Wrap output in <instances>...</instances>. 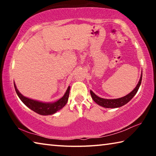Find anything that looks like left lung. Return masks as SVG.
Here are the masks:
<instances>
[{"mask_svg": "<svg viewBox=\"0 0 156 156\" xmlns=\"http://www.w3.org/2000/svg\"><path fill=\"white\" fill-rule=\"evenodd\" d=\"M142 74H141L140 78V80L135 89L125 96L117 99H105L96 96L93 91H90L92 99L94 100L95 102H96L98 105H100V106L105 108H118L122 107L130 101V100L133 98V96L136 94L137 92H138V89L140 87V86L142 82Z\"/></svg>", "mask_w": 156, "mask_h": 156, "instance_id": "1", "label": "left lung"}]
</instances>
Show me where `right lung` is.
<instances>
[{"label":"right lung","instance_id":"1","mask_svg":"<svg viewBox=\"0 0 156 156\" xmlns=\"http://www.w3.org/2000/svg\"><path fill=\"white\" fill-rule=\"evenodd\" d=\"M14 84L16 92L18 96L19 97L21 101H22L27 107L30 108V109L40 115H48L54 114V113L57 112L58 111L61 109L63 107L65 106V105L67 104V102L68 101L70 87H69L67 88V91H66L65 94H64V96H63L61 98L58 100L57 101L54 102H43L28 98L23 96V95L20 93L19 91L17 89L15 83Z\"/></svg>","mask_w":156,"mask_h":156}]
</instances>
